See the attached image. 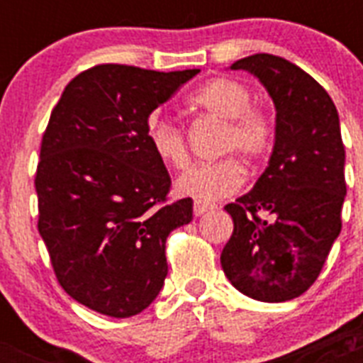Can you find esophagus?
Masks as SVG:
<instances>
[{
  "mask_svg": "<svg viewBox=\"0 0 363 363\" xmlns=\"http://www.w3.org/2000/svg\"><path fill=\"white\" fill-rule=\"evenodd\" d=\"M214 207L209 203H201V201H194V205H192V211H194V216H201V214L209 213V211H213Z\"/></svg>",
  "mask_w": 363,
  "mask_h": 363,
  "instance_id": "esophagus-1",
  "label": "esophagus"
}]
</instances>
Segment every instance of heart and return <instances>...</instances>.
<instances>
[{
  "instance_id": "b5f03b06",
  "label": "heart",
  "mask_w": 363,
  "mask_h": 363,
  "mask_svg": "<svg viewBox=\"0 0 363 363\" xmlns=\"http://www.w3.org/2000/svg\"><path fill=\"white\" fill-rule=\"evenodd\" d=\"M251 91L230 78H214L192 92L189 104L225 121L221 134V150H238L243 156L258 160L271 150L274 127L271 118L251 107ZM147 140L152 152L171 167L187 165L189 152L184 130L169 120L154 116L147 123ZM245 167L236 158L198 163L176 179V192L201 203L227 198L245 184Z\"/></svg>"
}]
</instances>
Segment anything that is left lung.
I'll return each instance as SVG.
<instances>
[{
    "instance_id": "1",
    "label": "left lung",
    "mask_w": 363,
    "mask_h": 363,
    "mask_svg": "<svg viewBox=\"0 0 363 363\" xmlns=\"http://www.w3.org/2000/svg\"><path fill=\"white\" fill-rule=\"evenodd\" d=\"M277 108L269 165L225 211L234 230L220 262L230 284L258 301H287L318 278L342 230L345 150L331 96L306 70L272 54L234 62ZM258 213L269 218L262 220Z\"/></svg>"
}]
</instances>
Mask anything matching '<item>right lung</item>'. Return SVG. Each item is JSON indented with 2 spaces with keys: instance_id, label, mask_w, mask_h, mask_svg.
Returning <instances> with one entry per match:
<instances>
[{
  "instance_id": "obj_1",
  "label": "right lung",
  "mask_w": 363,
  "mask_h": 363,
  "mask_svg": "<svg viewBox=\"0 0 363 363\" xmlns=\"http://www.w3.org/2000/svg\"><path fill=\"white\" fill-rule=\"evenodd\" d=\"M200 69L96 65L65 86L41 140L38 230L65 293L112 318L142 313L167 277L165 242L192 220L147 140L154 108Z\"/></svg>"
}]
</instances>
